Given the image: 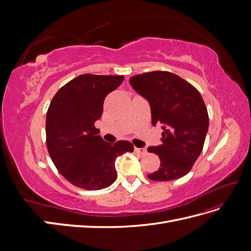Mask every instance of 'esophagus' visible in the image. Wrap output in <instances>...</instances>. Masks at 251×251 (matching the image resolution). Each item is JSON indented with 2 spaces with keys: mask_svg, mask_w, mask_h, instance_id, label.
<instances>
[{
  "mask_svg": "<svg viewBox=\"0 0 251 251\" xmlns=\"http://www.w3.org/2000/svg\"><path fill=\"white\" fill-rule=\"evenodd\" d=\"M135 151H136V153L140 154V155H144V154L148 153V151H147L146 148H135Z\"/></svg>",
  "mask_w": 251,
  "mask_h": 251,
  "instance_id": "esophagus-1",
  "label": "esophagus"
}]
</instances>
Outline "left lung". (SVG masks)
I'll return each instance as SVG.
<instances>
[{"instance_id":"8db88e82","label":"left lung","mask_w":251,"mask_h":251,"mask_svg":"<svg viewBox=\"0 0 251 251\" xmlns=\"http://www.w3.org/2000/svg\"><path fill=\"white\" fill-rule=\"evenodd\" d=\"M130 85L150 102L153 126L162 125V143L148 148L159 156L160 168L148 175L149 179L172 181L185 176L200 156L208 130V113L199 91L168 71L135 75Z\"/></svg>"}]
</instances>
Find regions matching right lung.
I'll use <instances>...</instances> for the list:
<instances>
[{
	"instance_id": "add662e5",
	"label": "right lung",
	"mask_w": 251,
	"mask_h": 251,
	"mask_svg": "<svg viewBox=\"0 0 251 251\" xmlns=\"http://www.w3.org/2000/svg\"><path fill=\"white\" fill-rule=\"evenodd\" d=\"M123 75L82 74L52 98L46 117V143L57 171L71 184L87 191L110 186L117 178L115 160L133 151L131 142H104L95 127L107 95Z\"/></svg>"
}]
</instances>
